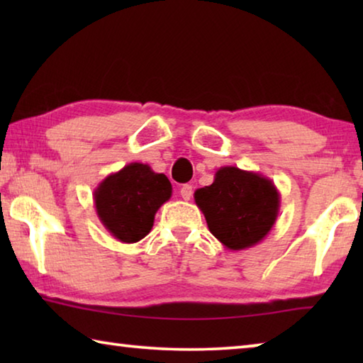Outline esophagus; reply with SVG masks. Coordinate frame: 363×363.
<instances>
[{
  "label": "esophagus",
  "instance_id": "esophagus-1",
  "mask_svg": "<svg viewBox=\"0 0 363 363\" xmlns=\"http://www.w3.org/2000/svg\"><path fill=\"white\" fill-rule=\"evenodd\" d=\"M192 194H194V187L190 186V184H184V186L181 187V196L182 200H190L192 199Z\"/></svg>",
  "mask_w": 363,
  "mask_h": 363
}]
</instances>
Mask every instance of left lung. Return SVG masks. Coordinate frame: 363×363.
<instances>
[{
  "mask_svg": "<svg viewBox=\"0 0 363 363\" xmlns=\"http://www.w3.org/2000/svg\"><path fill=\"white\" fill-rule=\"evenodd\" d=\"M195 203L208 229L229 250L264 240L280 210V194L269 177L237 167H220L211 186L196 189Z\"/></svg>",
  "mask_w": 363,
  "mask_h": 363,
  "instance_id": "obj_1",
  "label": "left lung"
}]
</instances>
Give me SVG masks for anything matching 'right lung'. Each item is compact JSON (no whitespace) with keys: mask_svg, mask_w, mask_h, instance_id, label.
Instances as JSON below:
<instances>
[{"mask_svg":"<svg viewBox=\"0 0 363 363\" xmlns=\"http://www.w3.org/2000/svg\"><path fill=\"white\" fill-rule=\"evenodd\" d=\"M173 187L145 163H130L108 174L94 189L97 218L123 243H136L152 230L158 208L171 199Z\"/></svg>","mask_w":363,"mask_h":363,"instance_id":"1","label":"right lung"}]
</instances>
